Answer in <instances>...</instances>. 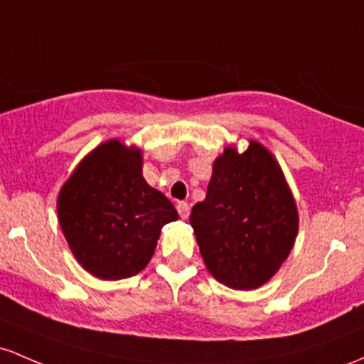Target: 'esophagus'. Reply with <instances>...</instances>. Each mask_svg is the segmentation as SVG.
<instances>
[{"label": "esophagus", "mask_w": 364, "mask_h": 364, "mask_svg": "<svg viewBox=\"0 0 364 364\" xmlns=\"http://www.w3.org/2000/svg\"><path fill=\"white\" fill-rule=\"evenodd\" d=\"M176 209H178V213H179V215H181V219H186L190 215V205L186 202H178Z\"/></svg>", "instance_id": "34e87169"}]
</instances>
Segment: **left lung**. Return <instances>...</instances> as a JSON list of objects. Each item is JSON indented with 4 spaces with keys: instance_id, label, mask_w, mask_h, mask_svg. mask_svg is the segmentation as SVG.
<instances>
[{
    "instance_id": "1",
    "label": "left lung",
    "mask_w": 364,
    "mask_h": 364,
    "mask_svg": "<svg viewBox=\"0 0 364 364\" xmlns=\"http://www.w3.org/2000/svg\"><path fill=\"white\" fill-rule=\"evenodd\" d=\"M190 225L207 271L219 283L252 290L269 282L299 233L297 203L274 155L255 139L245 151L226 146Z\"/></svg>"
}]
</instances>
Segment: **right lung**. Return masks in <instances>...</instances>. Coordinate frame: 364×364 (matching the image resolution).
I'll return each mask as SVG.
<instances>
[{"instance_id":"add662e5","label":"right lung","mask_w":364,"mask_h":364,"mask_svg":"<svg viewBox=\"0 0 364 364\" xmlns=\"http://www.w3.org/2000/svg\"><path fill=\"white\" fill-rule=\"evenodd\" d=\"M138 146L114 138L77 164L57 198L58 223L69 249L87 273L122 279L145 269L161 230L178 213L143 178Z\"/></svg>"}]
</instances>
